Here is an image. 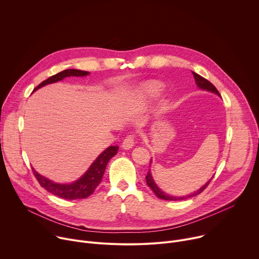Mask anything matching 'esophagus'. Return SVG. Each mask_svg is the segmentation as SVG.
Segmentation results:
<instances>
[{
  "label": "esophagus",
  "instance_id": "1",
  "mask_svg": "<svg viewBox=\"0 0 259 259\" xmlns=\"http://www.w3.org/2000/svg\"><path fill=\"white\" fill-rule=\"evenodd\" d=\"M134 144H135V137H134V135H130L123 140L121 147H122V149L130 150L131 148L134 147Z\"/></svg>",
  "mask_w": 259,
  "mask_h": 259
}]
</instances>
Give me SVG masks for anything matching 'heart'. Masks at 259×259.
Wrapping results in <instances>:
<instances>
[{"mask_svg": "<svg viewBox=\"0 0 259 259\" xmlns=\"http://www.w3.org/2000/svg\"><path fill=\"white\" fill-rule=\"evenodd\" d=\"M162 85L158 81L149 80L140 84L131 96V101L137 106H143L154 100L161 92Z\"/></svg>", "mask_w": 259, "mask_h": 259, "instance_id": "heart-1", "label": "heart"}]
</instances>
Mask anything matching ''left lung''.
<instances>
[{
	"label": "left lung",
	"instance_id": "obj_1",
	"mask_svg": "<svg viewBox=\"0 0 259 259\" xmlns=\"http://www.w3.org/2000/svg\"><path fill=\"white\" fill-rule=\"evenodd\" d=\"M192 74H193V77H194V79H195V83H196V85H197V88H198L199 90H203V91H206V92L213 93V94H215V95H217V96L220 97V94L218 93L217 89L215 88V86H214L210 81H208L207 79H205V78L202 77V76H199L198 74H196V73H194V72H192ZM150 164H151V160H150ZM212 178H213V177H212ZM212 178H211L206 184H204L202 187H200L199 189H197L196 191H194V192H192V193H190V194H188V195H183V196L170 195V194H167V193H165L164 191H162V190L157 186V184L155 183V181H154V179H153V177H152V174H151L150 169L148 170V174H147V176H146V182H147V185L151 188V190L154 192V194H155L157 197H159V198H161V199H164V200H182V199H186V198L195 196V195L199 194L200 192H203L204 189H205V188L209 185V183L211 182Z\"/></svg>",
	"mask_w": 259,
	"mask_h": 259
}]
</instances>
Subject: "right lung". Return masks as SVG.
Listing matches in <instances>:
<instances>
[{
  "instance_id": "add662e5",
  "label": "right lung",
  "mask_w": 259,
  "mask_h": 259,
  "mask_svg": "<svg viewBox=\"0 0 259 259\" xmlns=\"http://www.w3.org/2000/svg\"><path fill=\"white\" fill-rule=\"evenodd\" d=\"M88 75H90V72L80 71L76 69H68L57 73L49 77L45 81L41 82L34 90V92L43 88V86L47 84L62 81L66 77H84ZM118 148H119L118 146H109L96 158V160L91 164L89 169L86 170L78 180L72 183L63 184V183L53 182L45 178L44 176L40 175L33 167L34 175L43 188H45L48 192L56 196L66 198V199H81V198L89 197L91 194L94 193L95 189L101 183L107 163L114 155H116Z\"/></svg>"
}]
</instances>
